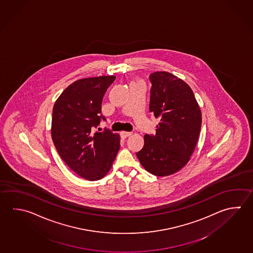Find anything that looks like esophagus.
<instances>
[{"label": "esophagus", "mask_w": 253, "mask_h": 253, "mask_svg": "<svg viewBox=\"0 0 253 253\" xmlns=\"http://www.w3.org/2000/svg\"><path fill=\"white\" fill-rule=\"evenodd\" d=\"M131 134H132V133H131V132H121V133H120V135H121V137L122 138H126V137H129V136H130V135H131Z\"/></svg>", "instance_id": "1"}]
</instances>
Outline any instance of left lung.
<instances>
[{
	"mask_svg": "<svg viewBox=\"0 0 253 253\" xmlns=\"http://www.w3.org/2000/svg\"><path fill=\"white\" fill-rule=\"evenodd\" d=\"M150 112L160 118L155 134L144 135V145L136 152L149 173L172 175L183 169L197 144L202 112L193 90L182 79L166 71L150 75Z\"/></svg>",
	"mask_w": 253,
	"mask_h": 253,
	"instance_id": "left-lung-1",
	"label": "left lung"
}]
</instances>
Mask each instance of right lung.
<instances>
[{"label":"right lung","instance_id":"obj_1","mask_svg":"<svg viewBox=\"0 0 253 253\" xmlns=\"http://www.w3.org/2000/svg\"><path fill=\"white\" fill-rule=\"evenodd\" d=\"M114 76L83 78L65 89L53 106L51 137L57 152L84 179H101L110 171L120 148L119 133L110 129L93 133L101 120V102ZM100 131V130H99Z\"/></svg>","mask_w":253,"mask_h":253}]
</instances>
